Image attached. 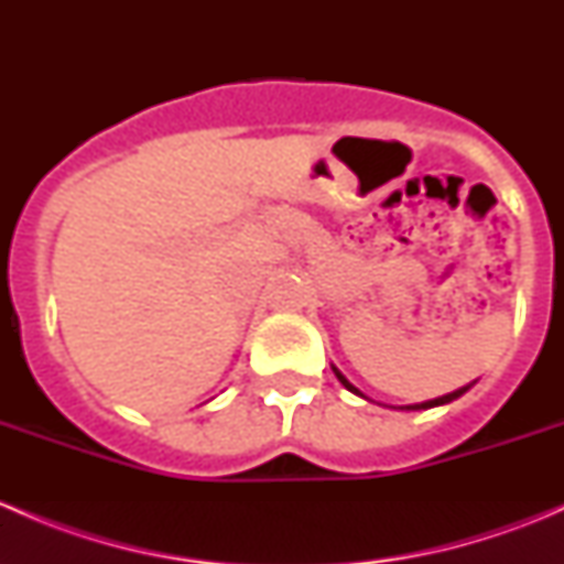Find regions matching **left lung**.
I'll use <instances>...</instances> for the list:
<instances>
[{"label": "left lung", "instance_id": "1", "mask_svg": "<svg viewBox=\"0 0 564 564\" xmlns=\"http://www.w3.org/2000/svg\"><path fill=\"white\" fill-rule=\"evenodd\" d=\"M335 377H338V379H340V384H344V388H346V390L357 392L355 388H351V384H349V382H346V379H344V377H340V373H338V371H335ZM469 388H471V384H466V388H460V390H456V392H447V395H442V398H434V401H425V403H414V406H403V409H429V406H442V403H451V401H456V398H458V395H464V392H466V390H469Z\"/></svg>", "mask_w": 564, "mask_h": 564}]
</instances>
